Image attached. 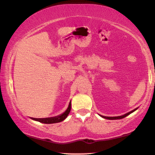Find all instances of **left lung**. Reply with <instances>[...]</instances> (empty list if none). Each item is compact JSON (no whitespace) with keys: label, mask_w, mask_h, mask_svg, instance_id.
<instances>
[{"label":"left lung","mask_w":155,"mask_h":155,"mask_svg":"<svg viewBox=\"0 0 155 155\" xmlns=\"http://www.w3.org/2000/svg\"><path fill=\"white\" fill-rule=\"evenodd\" d=\"M137 109V108H136V109L133 110V111H131L130 112H129V113H127L125 114L122 115V116H120V117H104V116H101L102 117H104V118L105 119H107V120H120V119H122V118H124L125 117H127V115H129L130 114H131L132 112H133L134 111H136V110Z\"/></svg>","instance_id":"left-lung-1"}]
</instances>
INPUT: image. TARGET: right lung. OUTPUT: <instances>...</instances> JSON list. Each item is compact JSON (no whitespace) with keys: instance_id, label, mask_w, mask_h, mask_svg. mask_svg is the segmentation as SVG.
Here are the masks:
<instances>
[{"instance_id":"add662e5","label":"right lung","mask_w":155,"mask_h":155,"mask_svg":"<svg viewBox=\"0 0 155 155\" xmlns=\"http://www.w3.org/2000/svg\"><path fill=\"white\" fill-rule=\"evenodd\" d=\"M71 108V104H69L67 110L64 112L63 114H62L60 116H57L54 117H50V118H42V119H38V118H32L33 120L35 121H38V122H41V123L44 124H52V123H58V122H62L65 120V118L68 117V114L70 113Z\"/></svg>"}]
</instances>
